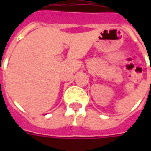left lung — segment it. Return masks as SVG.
Listing matches in <instances>:
<instances>
[{"label":"left lung","mask_w":151,"mask_h":151,"mask_svg":"<svg viewBox=\"0 0 151 151\" xmlns=\"http://www.w3.org/2000/svg\"><path fill=\"white\" fill-rule=\"evenodd\" d=\"M150 70H151V68H150Z\"/></svg>","instance_id":"1"}]
</instances>
